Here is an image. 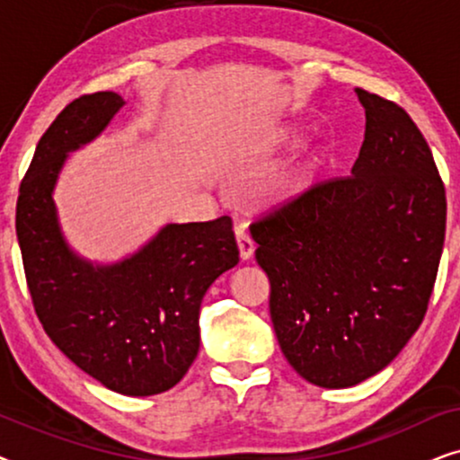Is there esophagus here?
<instances>
[{
    "mask_svg": "<svg viewBox=\"0 0 460 460\" xmlns=\"http://www.w3.org/2000/svg\"><path fill=\"white\" fill-rule=\"evenodd\" d=\"M236 244H238V253H241V260L247 261L253 257L255 253V243L251 241V236L247 234V230L243 228V226H238L236 228Z\"/></svg>",
    "mask_w": 460,
    "mask_h": 460,
    "instance_id": "obj_1",
    "label": "esophagus"
}]
</instances>
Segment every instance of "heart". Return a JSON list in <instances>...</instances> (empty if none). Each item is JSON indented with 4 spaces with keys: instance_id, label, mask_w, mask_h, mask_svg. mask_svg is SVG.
Listing matches in <instances>:
<instances>
[{
    "instance_id": "obj_1",
    "label": "heart",
    "mask_w": 460,
    "mask_h": 460,
    "mask_svg": "<svg viewBox=\"0 0 460 460\" xmlns=\"http://www.w3.org/2000/svg\"><path fill=\"white\" fill-rule=\"evenodd\" d=\"M280 140L287 142L288 134H282ZM318 163H320L318 148L314 146L305 148L304 153L295 156V159L285 167V172L276 178V181L272 184V197L276 200H291L295 197H299V194L307 188V184H310L312 173L316 172Z\"/></svg>"
}]
</instances>
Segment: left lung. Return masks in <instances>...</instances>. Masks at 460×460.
I'll list each match as a JSON object with an SVG mask.
<instances>
[{
    "label": "left lung",
    "instance_id": "1",
    "mask_svg": "<svg viewBox=\"0 0 460 460\" xmlns=\"http://www.w3.org/2000/svg\"><path fill=\"white\" fill-rule=\"evenodd\" d=\"M367 129L349 178L251 226L280 349L305 381L354 387L408 343L429 304L446 190L404 109L356 87Z\"/></svg>",
    "mask_w": 460,
    "mask_h": 460
}]
</instances>
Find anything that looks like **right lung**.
Segmentation results:
<instances>
[{
	"label": "right lung",
	"mask_w": 460,
	"mask_h": 460,
	"mask_svg": "<svg viewBox=\"0 0 460 460\" xmlns=\"http://www.w3.org/2000/svg\"><path fill=\"white\" fill-rule=\"evenodd\" d=\"M115 92L73 100L37 144L16 203L24 274L48 337L68 360L123 395L172 389L199 354L207 288L238 263L232 219L167 224L115 263L75 253L62 234L54 188L68 153L109 128Z\"/></svg>",
	"instance_id": "right-lung-1"
}]
</instances>
